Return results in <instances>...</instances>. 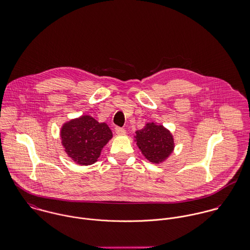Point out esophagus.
<instances>
[{"mask_svg": "<svg viewBox=\"0 0 250 250\" xmlns=\"http://www.w3.org/2000/svg\"><path fill=\"white\" fill-rule=\"evenodd\" d=\"M115 133L117 135H125L126 134V130L124 128H121V127H116L115 128Z\"/></svg>", "mask_w": 250, "mask_h": 250, "instance_id": "esophagus-1", "label": "esophagus"}]
</instances>
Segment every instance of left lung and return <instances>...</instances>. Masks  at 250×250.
Returning a JSON list of instances; mask_svg holds the SVG:
<instances>
[{
  "mask_svg": "<svg viewBox=\"0 0 250 250\" xmlns=\"http://www.w3.org/2000/svg\"><path fill=\"white\" fill-rule=\"evenodd\" d=\"M135 138L145 157L155 164L167 159L174 147L169 131L153 122L147 123L142 130H138Z\"/></svg>",
  "mask_w": 250,
  "mask_h": 250,
  "instance_id": "8db88e82",
  "label": "left lung"
}]
</instances>
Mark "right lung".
<instances>
[{
    "label": "right lung",
    "instance_id": "obj_1",
    "mask_svg": "<svg viewBox=\"0 0 250 250\" xmlns=\"http://www.w3.org/2000/svg\"><path fill=\"white\" fill-rule=\"evenodd\" d=\"M112 133L105 123L83 115L65 123L61 129L62 145L67 154L80 165L94 164Z\"/></svg>",
    "mask_w": 250,
    "mask_h": 250
}]
</instances>
